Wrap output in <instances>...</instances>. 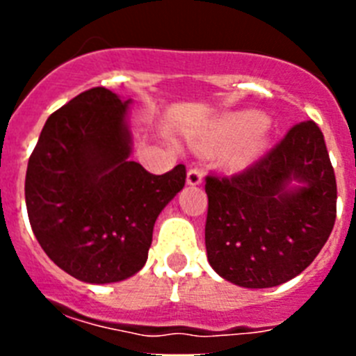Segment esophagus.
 Returning <instances> with one entry per match:
<instances>
[{
	"label": "esophagus",
	"instance_id": "34e87169",
	"mask_svg": "<svg viewBox=\"0 0 356 356\" xmlns=\"http://www.w3.org/2000/svg\"><path fill=\"white\" fill-rule=\"evenodd\" d=\"M203 181V172L197 168H191L187 171V184L188 185H200Z\"/></svg>",
	"mask_w": 356,
	"mask_h": 356
}]
</instances>
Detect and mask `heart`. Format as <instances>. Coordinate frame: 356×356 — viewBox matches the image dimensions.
I'll list each match as a JSON object with an SVG mask.
<instances>
[{"label":"heart","instance_id":"1","mask_svg":"<svg viewBox=\"0 0 356 356\" xmlns=\"http://www.w3.org/2000/svg\"><path fill=\"white\" fill-rule=\"evenodd\" d=\"M197 151L219 153L222 168L241 171L259 159L269 144V124L257 112H238L221 118L193 140Z\"/></svg>","mask_w":356,"mask_h":356}]
</instances>
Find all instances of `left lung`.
<instances>
[{"label":"left lung","mask_w":356,"mask_h":356,"mask_svg":"<svg viewBox=\"0 0 356 356\" xmlns=\"http://www.w3.org/2000/svg\"><path fill=\"white\" fill-rule=\"evenodd\" d=\"M207 257L238 287L267 289L303 273L328 241L337 184L314 121L296 124L264 159L232 178L207 176Z\"/></svg>","instance_id":"left-lung-1"}]
</instances>
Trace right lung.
I'll return each mask as SVG.
<instances>
[{
    "mask_svg": "<svg viewBox=\"0 0 356 356\" xmlns=\"http://www.w3.org/2000/svg\"><path fill=\"white\" fill-rule=\"evenodd\" d=\"M94 87L53 112L28 160L24 197L40 248L85 284H114L147 260L159 213L185 185L184 163L151 175L130 160L128 108Z\"/></svg>",
    "mask_w": 356,
    "mask_h": 356,
    "instance_id": "right-lung-1",
    "label": "right lung"
}]
</instances>
